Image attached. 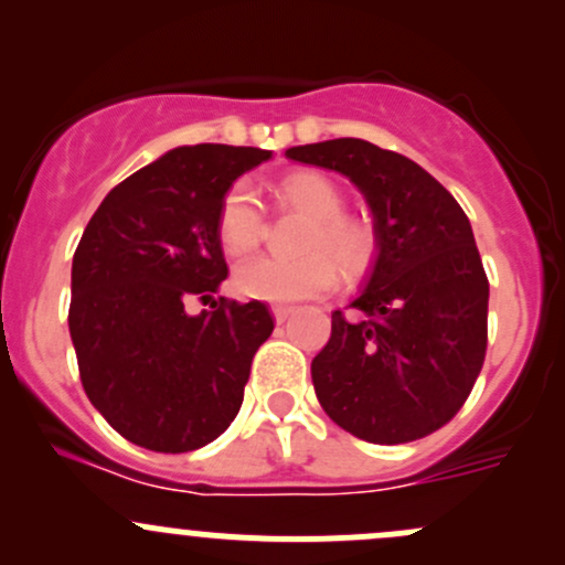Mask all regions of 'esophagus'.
<instances>
[{
  "label": "esophagus",
  "instance_id": "esophagus-1",
  "mask_svg": "<svg viewBox=\"0 0 565 565\" xmlns=\"http://www.w3.org/2000/svg\"><path fill=\"white\" fill-rule=\"evenodd\" d=\"M292 311H295L292 306H273V317H276V322H284Z\"/></svg>",
  "mask_w": 565,
  "mask_h": 565
}]
</instances>
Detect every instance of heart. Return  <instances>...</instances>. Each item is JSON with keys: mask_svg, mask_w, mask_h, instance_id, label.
Wrapping results in <instances>:
<instances>
[{"mask_svg": "<svg viewBox=\"0 0 565 565\" xmlns=\"http://www.w3.org/2000/svg\"><path fill=\"white\" fill-rule=\"evenodd\" d=\"M284 202L309 218L300 248L306 254L250 256L235 270V289L246 298L267 303H292L328 292L335 284V265L347 278H355L372 265L374 230L355 215L341 213L344 196L330 177L319 172H295L278 185ZM262 235V207L248 182H235L218 207V237L230 254H246ZM328 249L329 257L321 250Z\"/></svg>", "mask_w": 565, "mask_h": 565, "instance_id": "heart-1", "label": "heart"}]
</instances>
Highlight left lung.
Segmentation results:
<instances>
[{"label":"left lung","mask_w":565,"mask_h":565,"mask_svg":"<svg viewBox=\"0 0 565 565\" xmlns=\"http://www.w3.org/2000/svg\"><path fill=\"white\" fill-rule=\"evenodd\" d=\"M289 161L344 174L374 218V256L352 309L333 311L311 361L324 413L350 435L398 446L459 413L487 355L489 281L470 221L426 169L363 139L289 147Z\"/></svg>","instance_id":"left-lung-1"}]
</instances>
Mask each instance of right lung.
<instances>
[{
  "instance_id": "right-lung-1",
  "label": "right lung",
  "mask_w": 565,
  "mask_h": 565,
  "mask_svg": "<svg viewBox=\"0 0 565 565\" xmlns=\"http://www.w3.org/2000/svg\"><path fill=\"white\" fill-rule=\"evenodd\" d=\"M270 158L259 147H177L108 191L73 254L71 339L89 402L125 437L185 454L224 435L250 361L273 333L265 303L224 300L191 317L226 278L218 207Z\"/></svg>"
}]
</instances>
